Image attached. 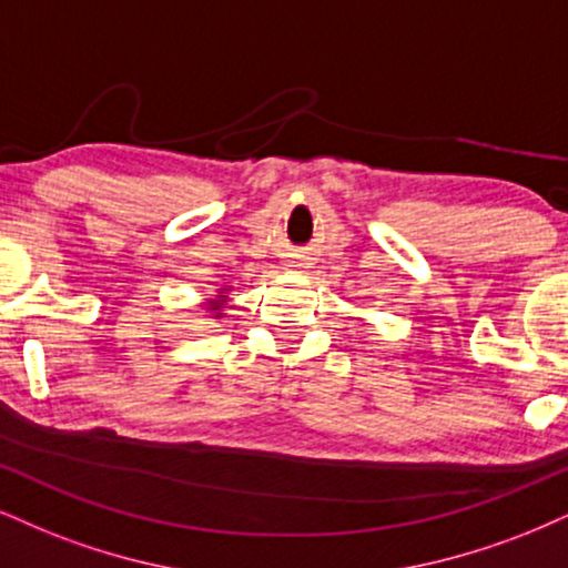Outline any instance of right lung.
<instances>
[{
  "label": "right lung",
  "mask_w": 568,
  "mask_h": 568,
  "mask_svg": "<svg viewBox=\"0 0 568 568\" xmlns=\"http://www.w3.org/2000/svg\"><path fill=\"white\" fill-rule=\"evenodd\" d=\"M229 290L231 286L223 284L213 297L205 300V307H202V311L210 313L213 318H223V307H226V303H229Z\"/></svg>",
  "instance_id": "1"
}]
</instances>
